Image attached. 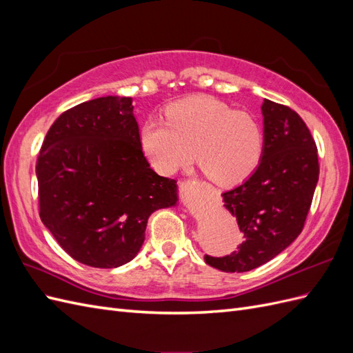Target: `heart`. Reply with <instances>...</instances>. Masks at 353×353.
I'll return each instance as SVG.
<instances>
[{"mask_svg": "<svg viewBox=\"0 0 353 353\" xmlns=\"http://www.w3.org/2000/svg\"><path fill=\"white\" fill-rule=\"evenodd\" d=\"M138 140L148 162L163 175L190 165L194 148L203 174L218 185L249 178L265 150V131L258 117L209 95L170 104L166 121L148 117Z\"/></svg>", "mask_w": 353, "mask_h": 353, "instance_id": "b5f03b06", "label": "heart"}]
</instances>
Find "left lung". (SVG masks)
I'll return each mask as SVG.
<instances>
[{
  "instance_id": "left-lung-1",
  "label": "left lung",
  "mask_w": 353,
  "mask_h": 353,
  "mask_svg": "<svg viewBox=\"0 0 353 353\" xmlns=\"http://www.w3.org/2000/svg\"><path fill=\"white\" fill-rule=\"evenodd\" d=\"M265 150L259 166L223 201L244 241L237 252L205 262L225 272L258 268L288 248L305 227L319 176L318 150L306 123L284 104L263 100Z\"/></svg>"
}]
</instances>
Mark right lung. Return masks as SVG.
<instances>
[{
	"mask_svg": "<svg viewBox=\"0 0 353 353\" xmlns=\"http://www.w3.org/2000/svg\"><path fill=\"white\" fill-rule=\"evenodd\" d=\"M131 97H100L61 113L37 160L39 216L61 249L92 268L132 261L148 216L175 206L176 181L140 147Z\"/></svg>",
	"mask_w": 353,
	"mask_h": 353,
	"instance_id": "right-lung-1",
	"label": "right lung"
}]
</instances>
